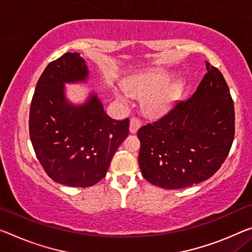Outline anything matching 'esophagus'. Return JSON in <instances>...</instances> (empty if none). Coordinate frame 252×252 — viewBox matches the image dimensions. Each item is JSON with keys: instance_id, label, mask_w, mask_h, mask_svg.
Segmentation results:
<instances>
[{"instance_id": "34e87169", "label": "esophagus", "mask_w": 252, "mask_h": 252, "mask_svg": "<svg viewBox=\"0 0 252 252\" xmlns=\"http://www.w3.org/2000/svg\"><path fill=\"white\" fill-rule=\"evenodd\" d=\"M141 125H142V123H141V121H139V119L130 118V121H129V131L131 134L137 133V130L139 129Z\"/></svg>"}]
</instances>
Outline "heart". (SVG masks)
<instances>
[{
	"instance_id": "obj_1",
	"label": "heart",
	"mask_w": 252,
	"mask_h": 252,
	"mask_svg": "<svg viewBox=\"0 0 252 252\" xmlns=\"http://www.w3.org/2000/svg\"><path fill=\"white\" fill-rule=\"evenodd\" d=\"M169 82V76L164 73L143 72L130 76L126 81V88L131 94L138 96L148 95L145 101L146 111L154 117L163 116L175 101L179 87L175 82ZM116 95L123 101L129 98L128 92L124 88L116 90Z\"/></svg>"
}]
</instances>
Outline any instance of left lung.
Masks as SVG:
<instances>
[{
  "label": "left lung",
  "mask_w": 252,
  "mask_h": 252,
  "mask_svg": "<svg viewBox=\"0 0 252 252\" xmlns=\"http://www.w3.org/2000/svg\"><path fill=\"white\" fill-rule=\"evenodd\" d=\"M207 73L190 98L160 121L141 127L138 163L154 186L180 189L207 180L220 168L234 137V107L218 68Z\"/></svg>",
  "instance_id": "1"
}]
</instances>
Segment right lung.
<instances>
[{
	"mask_svg": "<svg viewBox=\"0 0 252 252\" xmlns=\"http://www.w3.org/2000/svg\"><path fill=\"white\" fill-rule=\"evenodd\" d=\"M88 77L80 54H64L42 72L30 106L29 134L37 158L54 181L68 187H91L104 178L129 131V119L109 117L95 92L80 104L67 99L65 84Z\"/></svg>",
	"mask_w": 252,
	"mask_h": 252,
	"instance_id": "add662e5",
	"label": "right lung"
}]
</instances>
